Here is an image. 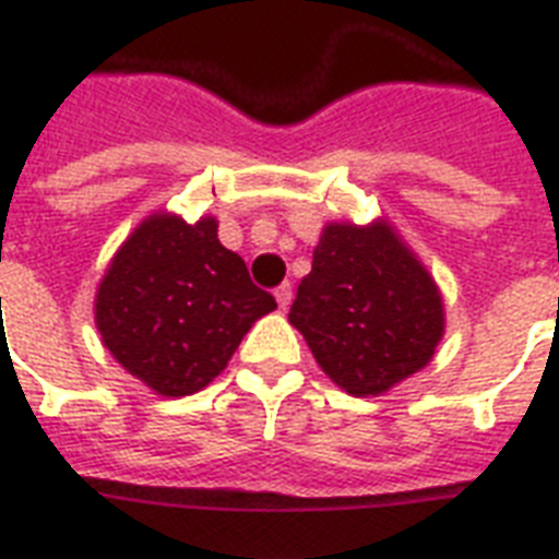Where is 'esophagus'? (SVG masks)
I'll list each match as a JSON object with an SVG mask.
<instances>
[{"label":"esophagus","instance_id":"34e87169","mask_svg":"<svg viewBox=\"0 0 559 559\" xmlns=\"http://www.w3.org/2000/svg\"><path fill=\"white\" fill-rule=\"evenodd\" d=\"M275 301H278L281 310H287L289 301H293V287H289V281H284L281 287H275Z\"/></svg>","mask_w":559,"mask_h":559}]
</instances>
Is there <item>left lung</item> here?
I'll return each instance as SVG.
<instances>
[{"label": "left lung", "instance_id": "left-lung-1", "mask_svg": "<svg viewBox=\"0 0 559 559\" xmlns=\"http://www.w3.org/2000/svg\"><path fill=\"white\" fill-rule=\"evenodd\" d=\"M289 322L336 385L366 397L432 359L443 305L429 272L389 226L324 228Z\"/></svg>", "mask_w": 559, "mask_h": 559}]
</instances>
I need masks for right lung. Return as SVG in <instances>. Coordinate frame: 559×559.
<instances>
[{
	"instance_id": "1",
	"label": "right lung",
	"mask_w": 559,
	"mask_h": 559,
	"mask_svg": "<svg viewBox=\"0 0 559 559\" xmlns=\"http://www.w3.org/2000/svg\"><path fill=\"white\" fill-rule=\"evenodd\" d=\"M275 310L240 254L202 217L144 219L118 249L95 301L100 340L127 371L165 397L205 389L249 328Z\"/></svg>"
}]
</instances>
